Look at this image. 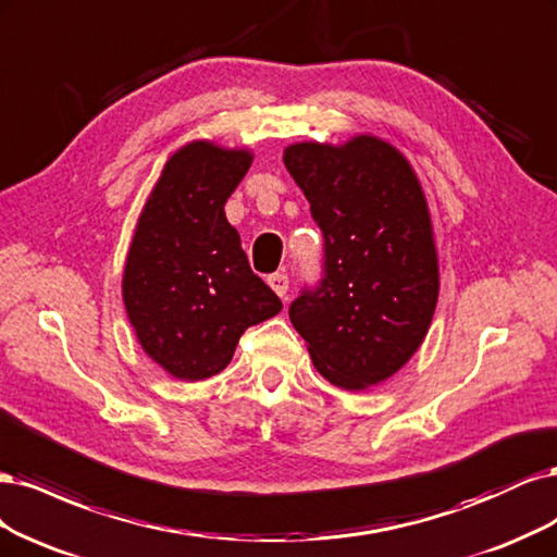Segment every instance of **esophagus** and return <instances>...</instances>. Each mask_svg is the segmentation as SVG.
Segmentation results:
<instances>
[{"label":"esophagus","mask_w":557,"mask_h":557,"mask_svg":"<svg viewBox=\"0 0 557 557\" xmlns=\"http://www.w3.org/2000/svg\"><path fill=\"white\" fill-rule=\"evenodd\" d=\"M268 284H271V289H273L280 298H286V292H289V277H286L284 273L268 275Z\"/></svg>","instance_id":"obj_1"}]
</instances>
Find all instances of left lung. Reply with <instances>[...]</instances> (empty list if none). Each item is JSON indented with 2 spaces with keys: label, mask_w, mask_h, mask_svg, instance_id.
Listing matches in <instances>:
<instances>
[{
  "label": "left lung",
  "mask_w": 557,
  "mask_h": 557,
  "mask_svg": "<svg viewBox=\"0 0 557 557\" xmlns=\"http://www.w3.org/2000/svg\"><path fill=\"white\" fill-rule=\"evenodd\" d=\"M284 166L324 233V280L289 308L319 374L363 391L421 347L440 296L433 222L405 154L372 134L305 140Z\"/></svg>",
  "instance_id": "left-lung-1"
}]
</instances>
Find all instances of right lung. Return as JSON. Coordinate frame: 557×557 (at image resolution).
<instances>
[{
    "label": "right lung",
    "mask_w": 557,
    "mask_h": 557,
    "mask_svg": "<svg viewBox=\"0 0 557 557\" xmlns=\"http://www.w3.org/2000/svg\"><path fill=\"white\" fill-rule=\"evenodd\" d=\"M252 159L245 148L187 143L169 157L138 218L122 300L143 351L175 380L222 372L240 335L282 310L224 212Z\"/></svg>",
    "instance_id": "add662e5"
}]
</instances>
